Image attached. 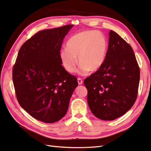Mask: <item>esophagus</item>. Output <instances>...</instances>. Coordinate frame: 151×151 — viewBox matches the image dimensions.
<instances>
[{"label": "esophagus", "mask_w": 151, "mask_h": 151, "mask_svg": "<svg viewBox=\"0 0 151 151\" xmlns=\"http://www.w3.org/2000/svg\"><path fill=\"white\" fill-rule=\"evenodd\" d=\"M77 81H78V84H79V85L83 84V79L81 78H77Z\"/></svg>", "instance_id": "1"}]
</instances>
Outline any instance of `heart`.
I'll return each instance as SVG.
<instances>
[{"label":"heart","mask_w":151,"mask_h":151,"mask_svg":"<svg viewBox=\"0 0 151 151\" xmlns=\"http://www.w3.org/2000/svg\"><path fill=\"white\" fill-rule=\"evenodd\" d=\"M61 50L59 57L63 67L68 73L75 71L78 63V73L86 75L95 73L102 67L108 51V42L99 32L85 30L73 35Z\"/></svg>","instance_id":"heart-1"}]
</instances>
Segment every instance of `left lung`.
I'll use <instances>...</instances> for the list:
<instances>
[{
	"label": "left lung",
	"mask_w": 151,
	"mask_h": 151,
	"mask_svg": "<svg viewBox=\"0 0 151 151\" xmlns=\"http://www.w3.org/2000/svg\"><path fill=\"white\" fill-rule=\"evenodd\" d=\"M104 63L84 81L88 104L98 119L111 121L131 108L137 96L140 69L132 47L112 30Z\"/></svg>",
	"instance_id": "left-lung-1"
}]
</instances>
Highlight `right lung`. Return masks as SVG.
<instances>
[{
	"label": "right lung",
	"mask_w": 151,
	"mask_h": 151,
	"mask_svg": "<svg viewBox=\"0 0 151 151\" xmlns=\"http://www.w3.org/2000/svg\"><path fill=\"white\" fill-rule=\"evenodd\" d=\"M73 25L44 29L24 43L13 67L12 80L20 106L34 118L52 123L65 116L78 86L61 65L59 53Z\"/></svg>",
	"instance_id": "obj_1"
}]
</instances>
